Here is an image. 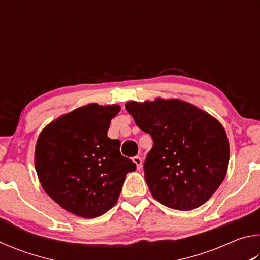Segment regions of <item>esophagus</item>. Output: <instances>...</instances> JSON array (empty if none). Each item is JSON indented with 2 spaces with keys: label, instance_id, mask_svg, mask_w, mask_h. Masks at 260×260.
Listing matches in <instances>:
<instances>
[{
  "label": "esophagus",
  "instance_id": "1",
  "mask_svg": "<svg viewBox=\"0 0 260 260\" xmlns=\"http://www.w3.org/2000/svg\"><path fill=\"white\" fill-rule=\"evenodd\" d=\"M132 160H133L134 164L136 165V169L140 170L141 167H142V158H141L140 156H135L132 158Z\"/></svg>",
  "mask_w": 260,
  "mask_h": 260
}]
</instances>
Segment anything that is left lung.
<instances>
[{
	"label": "left lung",
	"instance_id": "8db88e82",
	"mask_svg": "<svg viewBox=\"0 0 260 260\" xmlns=\"http://www.w3.org/2000/svg\"><path fill=\"white\" fill-rule=\"evenodd\" d=\"M140 129L150 134L144 179L153 199L189 211L204 204L226 177L230 144L218 120L179 100L126 103Z\"/></svg>",
	"mask_w": 260,
	"mask_h": 260
}]
</instances>
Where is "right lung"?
Instances as JSON below:
<instances>
[{"label":"right lung","instance_id":"1","mask_svg":"<svg viewBox=\"0 0 260 260\" xmlns=\"http://www.w3.org/2000/svg\"><path fill=\"white\" fill-rule=\"evenodd\" d=\"M119 105L88 104L59 117L42 131L35 170L57 204L82 218H96L117 203L127 173L136 165L108 138Z\"/></svg>","mask_w":260,"mask_h":260}]
</instances>
